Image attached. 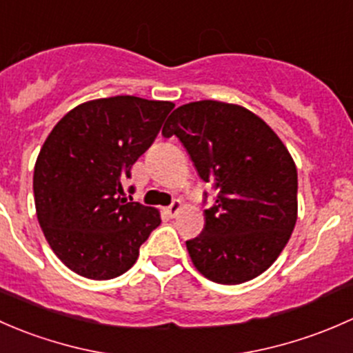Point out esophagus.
<instances>
[{"instance_id":"esophagus-1","label":"esophagus","mask_w":353,"mask_h":353,"mask_svg":"<svg viewBox=\"0 0 353 353\" xmlns=\"http://www.w3.org/2000/svg\"><path fill=\"white\" fill-rule=\"evenodd\" d=\"M180 209H181V202L180 201H173L172 205L166 207V212H168L172 217H175L176 214H178V210H180Z\"/></svg>"}]
</instances>
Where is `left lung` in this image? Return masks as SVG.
I'll return each instance as SVG.
<instances>
[{"mask_svg":"<svg viewBox=\"0 0 353 353\" xmlns=\"http://www.w3.org/2000/svg\"><path fill=\"white\" fill-rule=\"evenodd\" d=\"M163 136H176L217 190L202 232L187 241L195 268L226 285L263 274L297 219V170L284 143L253 112L216 100L178 107Z\"/></svg>","mask_w":353,"mask_h":353,"instance_id":"left-lung-1","label":"left lung"}]
</instances>
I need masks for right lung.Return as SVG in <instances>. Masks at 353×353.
I'll use <instances>...</instances> for the list:
<instances>
[{"instance_id": "1", "label": "right lung", "mask_w": 353, "mask_h": 353, "mask_svg": "<svg viewBox=\"0 0 353 353\" xmlns=\"http://www.w3.org/2000/svg\"><path fill=\"white\" fill-rule=\"evenodd\" d=\"M173 107L130 95L86 101L43 143L34 170L37 219L52 252L78 275H122L161 223L156 209L127 202L122 181Z\"/></svg>"}]
</instances>
